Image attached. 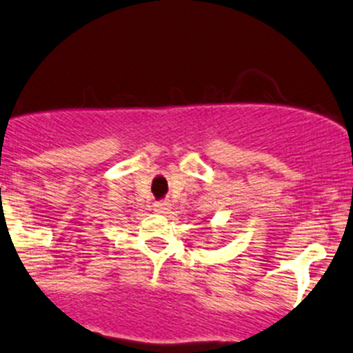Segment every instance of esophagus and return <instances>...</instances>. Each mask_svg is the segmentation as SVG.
I'll use <instances>...</instances> for the list:
<instances>
[{"instance_id":"34e87169","label":"esophagus","mask_w":353,"mask_h":353,"mask_svg":"<svg viewBox=\"0 0 353 353\" xmlns=\"http://www.w3.org/2000/svg\"><path fill=\"white\" fill-rule=\"evenodd\" d=\"M154 210H156L157 214H168L169 210H171V204H169L168 201L156 202V204H154Z\"/></svg>"}]
</instances>
